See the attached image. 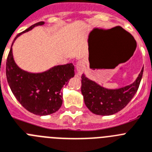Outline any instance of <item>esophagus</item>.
I'll return each instance as SVG.
<instances>
[{"label":"esophagus","instance_id":"obj_1","mask_svg":"<svg viewBox=\"0 0 152 152\" xmlns=\"http://www.w3.org/2000/svg\"><path fill=\"white\" fill-rule=\"evenodd\" d=\"M84 67H85V63L83 62V60H80L79 62H77L76 65V69L78 75H81L83 72Z\"/></svg>","mask_w":152,"mask_h":152}]
</instances>
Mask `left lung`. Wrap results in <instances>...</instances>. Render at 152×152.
I'll return each mask as SVG.
<instances>
[{
  "instance_id": "1",
  "label": "left lung",
  "mask_w": 152,
  "mask_h": 152,
  "mask_svg": "<svg viewBox=\"0 0 152 152\" xmlns=\"http://www.w3.org/2000/svg\"><path fill=\"white\" fill-rule=\"evenodd\" d=\"M144 68L131 85L118 89H107L82 76L81 92L87 108L99 115H110L126 106L138 91Z\"/></svg>"
}]
</instances>
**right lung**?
<instances>
[{
  "instance_id": "right-lung-1",
  "label": "right lung",
  "mask_w": 152,
  "mask_h": 152,
  "mask_svg": "<svg viewBox=\"0 0 152 152\" xmlns=\"http://www.w3.org/2000/svg\"><path fill=\"white\" fill-rule=\"evenodd\" d=\"M43 23V21L38 22L22 33ZM22 33L17 35L14 41ZM74 75L72 63L56 66L42 73H30L22 70L14 62L12 48L7 59V80L13 94L23 108L38 115H47L59 110L63 104L62 88Z\"/></svg>"
}]
</instances>
